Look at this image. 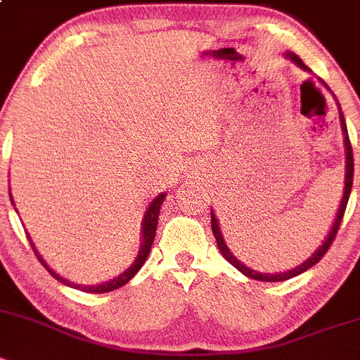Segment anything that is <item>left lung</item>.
I'll list each match as a JSON object with an SVG mask.
<instances>
[{
	"label": "left lung",
	"instance_id": "obj_1",
	"mask_svg": "<svg viewBox=\"0 0 360 360\" xmlns=\"http://www.w3.org/2000/svg\"><path fill=\"white\" fill-rule=\"evenodd\" d=\"M283 57L289 58V60L292 62V64L298 65L300 69H303V71L311 72V69L307 68V65L303 64L302 58L298 57V55H295L292 51H288L283 53ZM325 85L326 89H328V85ZM330 91V89H328ZM339 107V103H338ZM339 121H341V130H342V143H345V187H342V198H341V203H339V209L338 212H335V219L334 223H332V229L328 230V233H326L325 240H323V245L319 246L318 250H316L314 253H312L311 257H309L305 262H302L300 266H296V268L292 269H288V271H282V273H260V271H255V269L248 268L246 264L240 262L239 259H237L236 255H233L232 252H230V248L226 246L225 243V237H223V233H221V229H219V223H217V217L216 214H214V210H210V226H212V233L214 237H216V243H217V248H219L221 255L225 257L226 260H229L230 264H232L233 268L239 269L243 275H246L248 278H253V280H260V282H283V280H289V278H295V276L302 275L303 271H307V269H311L314 264H318L319 260H321V257L325 255L326 252H328V248H330L332 240H334L335 233H338L339 230V225H341L342 221V216H345V209H346V203H348V198H350V193H352V184H354V153H352V144H350V137H348V130H346V123H345V115H342L341 112V107H339Z\"/></svg>",
	"mask_w": 360,
	"mask_h": 360
}]
</instances>
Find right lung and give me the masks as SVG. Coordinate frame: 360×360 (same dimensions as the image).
<instances>
[{
    "instance_id": "right-lung-1",
    "label": "right lung",
    "mask_w": 360,
    "mask_h": 360,
    "mask_svg": "<svg viewBox=\"0 0 360 360\" xmlns=\"http://www.w3.org/2000/svg\"><path fill=\"white\" fill-rule=\"evenodd\" d=\"M164 198H166V193H160L157 198H153L150 205H148L146 212H144L143 226H141V233H143V243H141L139 253H137V257H135V260H134V262H131L130 268H127L123 273H121V275L114 276V278H112V280H107V282L96 283V285H80V283H72V282H69V280H65L64 276H60V275H58V273L53 271V269L49 268L48 264H46V260L42 259L41 253L37 252V248H35V245H34V243H32V237H30V236H28V240H30V245H32V248H34L35 255H37L39 262H41L46 269H48L49 275H51L53 278H57L60 283H64V285H69V288L80 289V291L92 292V295H96V292H110V291H114V289L123 288L124 283L130 282V280L134 278L135 273H137L141 268H143L144 260H146L148 255H150L151 245H153L155 232H157L158 214H160V205H162V203H164ZM10 202H12V205H14V200H12V193H10Z\"/></svg>"
}]
</instances>
